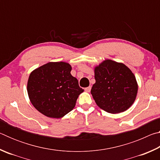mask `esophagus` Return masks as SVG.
I'll list each match as a JSON object with an SVG mask.
<instances>
[{"label": "esophagus", "instance_id": "34e87169", "mask_svg": "<svg viewBox=\"0 0 160 160\" xmlns=\"http://www.w3.org/2000/svg\"><path fill=\"white\" fill-rule=\"evenodd\" d=\"M85 90L86 92H90V90H91V86H89V87H88V88H85Z\"/></svg>", "mask_w": 160, "mask_h": 160}]
</instances>
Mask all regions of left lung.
Returning <instances> with one entry per match:
<instances>
[{
  "label": "left lung",
  "mask_w": 160,
  "mask_h": 160,
  "mask_svg": "<svg viewBox=\"0 0 160 160\" xmlns=\"http://www.w3.org/2000/svg\"><path fill=\"white\" fill-rule=\"evenodd\" d=\"M96 82L91 94L97 106L105 112H125L133 104L138 92L134 74L121 63L106 60L94 68Z\"/></svg>",
  "instance_id": "left-lung-1"
}]
</instances>
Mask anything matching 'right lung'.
Segmentation results:
<instances>
[{
  "mask_svg": "<svg viewBox=\"0 0 160 160\" xmlns=\"http://www.w3.org/2000/svg\"><path fill=\"white\" fill-rule=\"evenodd\" d=\"M71 69L70 65L65 62H49L29 75V98L42 114L60 118L75 107L84 90L80 88L77 78L70 74Z\"/></svg>",
  "mask_w": 160,
  "mask_h": 160,
  "instance_id": "1",
  "label": "right lung"
}]
</instances>
